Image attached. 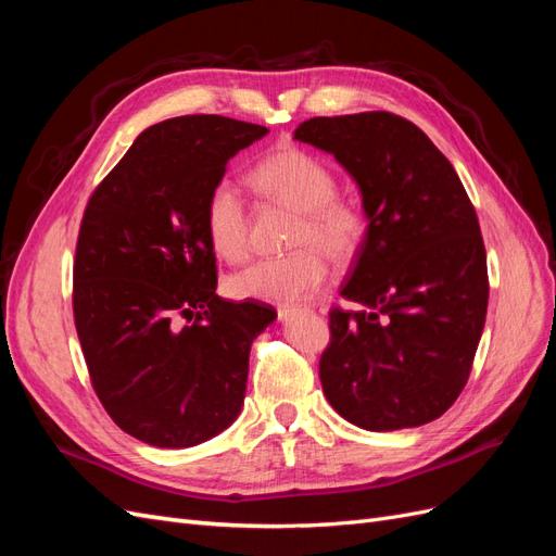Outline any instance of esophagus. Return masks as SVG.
<instances>
[{"label": "esophagus", "instance_id": "34e87169", "mask_svg": "<svg viewBox=\"0 0 556 556\" xmlns=\"http://www.w3.org/2000/svg\"><path fill=\"white\" fill-rule=\"evenodd\" d=\"M306 308H299V306H280L278 308V317L282 319V323H288V319H292L294 315H299V313H304Z\"/></svg>", "mask_w": 556, "mask_h": 556}]
</instances>
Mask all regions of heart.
<instances>
[{"label": "heart", "instance_id": "1", "mask_svg": "<svg viewBox=\"0 0 556 556\" xmlns=\"http://www.w3.org/2000/svg\"><path fill=\"white\" fill-rule=\"evenodd\" d=\"M250 180L264 197L299 213L290 241L296 250L285 257L252 262L227 280V288L237 299L264 304L304 301L329 276L325 250L336 262L355 257L366 241L368 217L357 201L336 197V178L323 160L294 146L262 160ZM204 227L217 257L241 262L248 255V215L229 180L208 190Z\"/></svg>", "mask_w": 556, "mask_h": 556}]
</instances>
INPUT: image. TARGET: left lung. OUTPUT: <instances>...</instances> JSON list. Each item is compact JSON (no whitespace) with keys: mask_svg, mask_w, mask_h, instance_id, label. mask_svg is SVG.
Instances as JSON below:
<instances>
[{"mask_svg":"<svg viewBox=\"0 0 556 556\" xmlns=\"http://www.w3.org/2000/svg\"><path fill=\"white\" fill-rule=\"evenodd\" d=\"M294 139L357 182L368 231L329 313L319 380L331 408L366 431L441 417L462 394L484 329L490 280L473 204L427 134L387 111L311 117Z\"/></svg>","mask_w":556,"mask_h":556,"instance_id":"8db88e82","label":"left lung"}]
</instances>
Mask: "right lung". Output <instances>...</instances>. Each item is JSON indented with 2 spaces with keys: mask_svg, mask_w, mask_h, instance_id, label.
I'll use <instances>...</instances> for the list:
<instances>
[{
  "mask_svg": "<svg viewBox=\"0 0 556 556\" xmlns=\"http://www.w3.org/2000/svg\"><path fill=\"white\" fill-rule=\"evenodd\" d=\"M266 134L223 115L157 123L99 182L83 215L78 341L102 406L148 445H199L243 408L250 345L276 311L215 294L204 201L227 162Z\"/></svg>",
  "mask_w": 556,
  "mask_h": 556,
  "instance_id": "add662e5",
  "label": "right lung"
}]
</instances>
